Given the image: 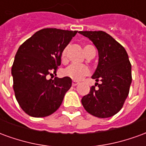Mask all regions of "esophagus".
Masks as SVG:
<instances>
[{"mask_svg": "<svg viewBox=\"0 0 146 146\" xmlns=\"http://www.w3.org/2000/svg\"><path fill=\"white\" fill-rule=\"evenodd\" d=\"M78 84V82L77 81H75V80H73V82H72V85L73 86V87H75V86H76Z\"/></svg>", "mask_w": 146, "mask_h": 146, "instance_id": "1", "label": "esophagus"}]
</instances>
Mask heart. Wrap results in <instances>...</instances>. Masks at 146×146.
I'll return each instance as SVG.
<instances>
[{
    "label": "heart",
    "mask_w": 146,
    "mask_h": 146,
    "mask_svg": "<svg viewBox=\"0 0 146 146\" xmlns=\"http://www.w3.org/2000/svg\"><path fill=\"white\" fill-rule=\"evenodd\" d=\"M88 47H90V45H86L84 48L85 54H87V49ZM66 52L67 48H65L61 54V60H62V63H66L67 62ZM63 74L67 77H70L72 80H80L84 76L90 74V70L88 69V67H87L86 66L70 65L64 70Z\"/></svg>",
    "instance_id": "b5f03b06"
}]
</instances>
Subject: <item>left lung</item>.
Segmentation results:
<instances>
[{"instance_id":"left-lung-1","label":"left lung","mask_w":146,"mask_h":146,"mask_svg":"<svg viewBox=\"0 0 146 146\" xmlns=\"http://www.w3.org/2000/svg\"><path fill=\"white\" fill-rule=\"evenodd\" d=\"M89 38L98 51V64L92 76V86L81 102L85 110L99 118L114 116L121 110L131 84V65L122 45L103 31H80Z\"/></svg>"}]
</instances>
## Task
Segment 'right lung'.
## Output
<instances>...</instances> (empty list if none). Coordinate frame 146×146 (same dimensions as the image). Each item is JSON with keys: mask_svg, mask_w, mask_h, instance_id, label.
Returning <instances> with one entry per match:
<instances>
[{"mask_svg": "<svg viewBox=\"0 0 146 146\" xmlns=\"http://www.w3.org/2000/svg\"><path fill=\"white\" fill-rule=\"evenodd\" d=\"M77 31L47 28L37 31L18 49L11 68L15 95L29 116L44 117L54 113L72 86L65 76L56 75L61 54Z\"/></svg>", "mask_w": 146, "mask_h": 146, "instance_id": "right-lung-1", "label": "right lung"}]
</instances>
